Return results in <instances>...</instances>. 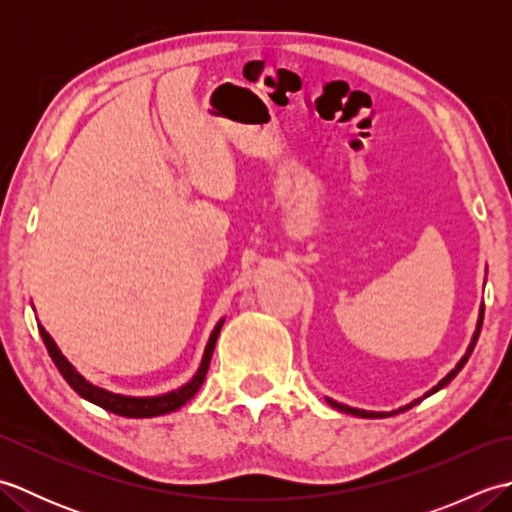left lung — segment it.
<instances>
[{"instance_id":"obj_1","label":"left lung","mask_w":512,"mask_h":512,"mask_svg":"<svg viewBox=\"0 0 512 512\" xmlns=\"http://www.w3.org/2000/svg\"><path fill=\"white\" fill-rule=\"evenodd\" d=\"M482 321H484V303H482V308H480V319H477V328H475V332H473V339H471L469 347H466V354L460 358L458 365H455V367L451 369V372H449L447 376H444L436 387H431V389L427 391V394H424L422 398H427V396H431V394H436V391H440L442 387H447V385L451 383V380H453L455 376H458L460 369L466 365V361H469V356H471L473 347H475V343H477V336H480V330H482ZM422 398L411 400L409 405H405V407H398V409H394V411H365V409L347 407V405H343V402H336V400H332V398H325V400H328V405H332L334 409H339V411H343V413H352V416H358V418H389V416H396V413H400V411H407V409H411L413 405H418V402H420Z\"/></svg>"}]
</instances>
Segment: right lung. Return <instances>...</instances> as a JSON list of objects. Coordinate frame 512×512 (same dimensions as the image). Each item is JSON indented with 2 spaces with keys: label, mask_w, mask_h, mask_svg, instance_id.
<instances>
[{
  "label": "right lung",
  "mask_w": 512,
  "mask_h": 512,
  "mask_svg": "<svg viewBox=\"0 0 512 512\" xmlns=\"http://www.w3.org/2000/svg\"><path fill=\"white\" fill-rule=\"evenodd\" d=\"M224 325V319L217 321V325L213 328L211 336H209V343L204 347V354H202V363L198 367V372L193 374V378L189 383H184L178 389H171L167 394H160V396H125V394H114V391H107L99 385H92L90 380H85V376H81L76 372V367L68 361L61 354V350L54 343L52 336L46 332V328L39 323V334L43 343L48 347V354L57 365V369L61 372V376L68 380V385L79 394L81 398L94 402V405L103 407L105 411H112L116 416H125V418H154V416H165V413H171L180 409L182 405H187V402L198 394V389L202 387L206 372H209V365H211V356L215 350V343H217V336H220V330Z\"/></svg>",
  "instance_id": "add662e5"
}]
</instances>
